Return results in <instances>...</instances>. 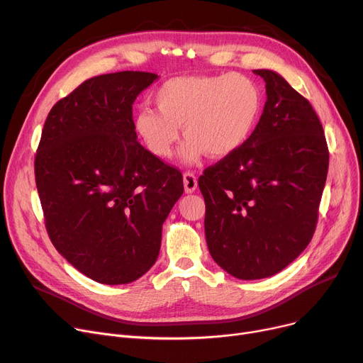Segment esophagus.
I'll return each mask as SVG.
<instances>
[{
	"mask_svg": "<svg viewBox=\"0 0 363 363\" xmlns=\"http://www.w3.org/2000/svg\"><path fill=\"white\" fill-rule=\"evenodd\" d=\"M184 188L186 194H191L197 189V178L193 172H185L184 174Z\"/></svg>",
	"mask_w": 363,
	"mask_h": 363,
	"instance_id": "34e87169",
	"label": "esophagus"
}]
</instances>
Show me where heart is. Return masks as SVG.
Returning a JSON list of instances; mask_svg holds the SVG:
<instances>
[{
	"mask_svg": "<svg viewBox=\"0 0 363 363\" xmlns=\"http://www.w3.org/2000/svg\"><path fill=\"white\" fill-rule=\"evenodd\" d=\"M159 110L140 108L135 130L152 155L166 159L181 138L185 163L197 162L204 152L213 159L234 155L259 123L263 92L242 73L216 76H178L162 84L155 94Z\"/></svg>",
	"mask_w": 363,
	"mask_h": 363,
	"instance_id": "heart-1",
	"label": "heart"
}]
</instances>
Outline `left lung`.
I'll return each mask as SVG.
<instances>
[{"mask_svg":"<svg viewBox=\"0 0 363 363\" xmlns=\"http://www.w3.org/2000/svg\"><path fill=\"white\" fill-rule=\"evenodd\" d=\"M266 84L263 113L234 155L199 178L208 252L238 279L281 272L311 242L330 152L311 103L274 70H253Z\"/></svg>","mask_w":363,"mask_h":363,"instance_id":"1","label":"left lung"}]
</instances>
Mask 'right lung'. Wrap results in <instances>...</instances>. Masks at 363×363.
<instances>
[{"label": "right lung", "mask_w": 363, "mask_h": 363, "mask_svg": "<svg viewBox=\"0 0 363 363\" xmlns=\"http://www.w3.org/2000/svg\"><path fill=\"white\" fill-rule=\"evenodd\" d=\"M156 73L81 84L48 113L35 181L54 247L100 284H129L156 263L162 226L184 193L181 172L137 141L132 104Z\"/></svg>", "instance_id": "right-lung-1"}]
</instances>
